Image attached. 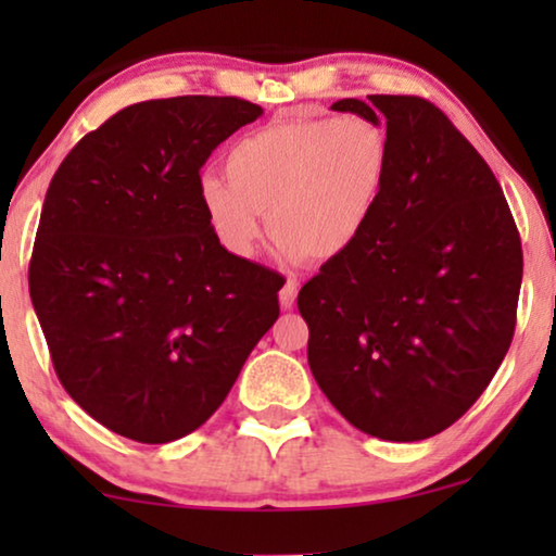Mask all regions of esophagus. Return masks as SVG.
Here are the masks:
<instances>
[{"label":"esophagus","mask_w":556,"mask_h":556,"mask_svg":"<svg viewBox=\"0 0 556 556\" xmlns=\"http://www.w3.org/2000/svg\"><path fill=\"white\" fill-rule=\"evenodd\" d=\"M280 306H283L286 311H291L293 308V303H295V295H299V283H295V280H291L288 278L286 280V286L280 288Z\"/></svg>","instance_id":"obj_1"}]
</instances>
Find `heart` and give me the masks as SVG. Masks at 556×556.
<instances>
[{"label": "heart", "mask_w": 556, "mask_h": 556, "mask_svg": "<svg viewBox=\"0 0 556 556\" xmlns=\"http://www.w3.org/2000/svg\"><path fill=\"white\" fill-rule=\"evenodd\" d=\"M390 136L362 116L288 118L242 136L225 177L200 181V207L232 257H250L268 230L288 261L326 263L367 230L387 177Z\"/></svg>", "instance_id": "heart-1"}]
</instances>
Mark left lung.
Listing matches in <instances>:
<instances>
[{
	"label": "left lung",
	"mask_w": 556,
	"mask_h": 556,
	"mask_svg": "<svg viewBox=\"0 0 556 556\" xmlns=\"http://www.w3.org/2000/svg\"><path fill=\"white\" fill-rule=\"evenodd\" d=\"M387 126L390 177L367 230L299 293L308 367L371 438L438 435L511 346L523 255L491 166L417 96L331 105Z\"/></svg>",
	"instance_id": "obj_1"
}]
</instances>
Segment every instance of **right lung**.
Listing matches in <instances>:
<instances>
[{"instance_id":"right-lung-1","label":"right lung","mask_w":556,"mask_h":556,"mask_svg":"<svg viewBox=\"0 0 556 556\" xmlns=\"http://www.w3.org/2000/svg\"><path fill=\"white\" fill-rule=\"evenodd\" d=\"M263 116L235 96L134 103L83 136L45 194L29 299L65 392L136 443L212 417L276 324V270L232 257L200 207V169Z\"/></svg>"}]
</instances>
